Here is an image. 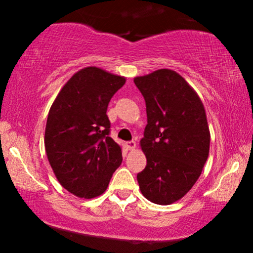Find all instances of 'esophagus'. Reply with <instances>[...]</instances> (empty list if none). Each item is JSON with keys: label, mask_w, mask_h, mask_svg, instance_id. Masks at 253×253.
<instances>
[{"label": "esophagus", "mask_w": 253, "mask_h": 253, "mask_svg": "<svg viewBox=\"0 0 253 253\" xmlns=\"http://www.w3.org/2000/svg\"><path fill=\"white\" fill-rule=\"evenodd\" d=\"M126 146H127V149L128 150H130V151H133V150H135V147H136V144H135V141H128V143H126Z\"/></svg>", "instance_id": "34e87169"}]
</instances>
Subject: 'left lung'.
<instances>
[{
	"instance_id": "1",
	"label": "left lung",
	"mask_w": 253,
	"mask_h": 253,
	"mask_svg": "<svg viewBox=\"0 0 253 253\" xmlns=\"http://www.w3.org/2000/svg\"><path fill=\"white\" fill-rule=\"evenodd\" d=\"M134 83L147 114L140 140L147 164L136 176L139 188L149 201L171 205L193 188L210 155L205 106L190 84L170 69L135 77Z\"/></svg>"
}]
</instances>
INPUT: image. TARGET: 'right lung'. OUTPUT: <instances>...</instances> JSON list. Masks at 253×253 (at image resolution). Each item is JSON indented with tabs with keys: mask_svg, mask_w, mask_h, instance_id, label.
I'll return each instance as SVG.
<instances>
[{
	"mask_svg": "<svg viewBox=\"0 0 253 253\" xmlns=\"http://www.w3.org/2000/svg\"><path fill=\"white\" fill-rule=\"evenodd\" d=\"M125 83L124 76L88 66L64 84L52 103L46 155L58 182L75 196L102 195L123 162L121 146L109 136L107 107Z\"/></svg>",
	"mask_w": 253,
	"mask_h": 253,
	"instance_id": "obj_1",
	"label": "right lung"
}]
</instances>
